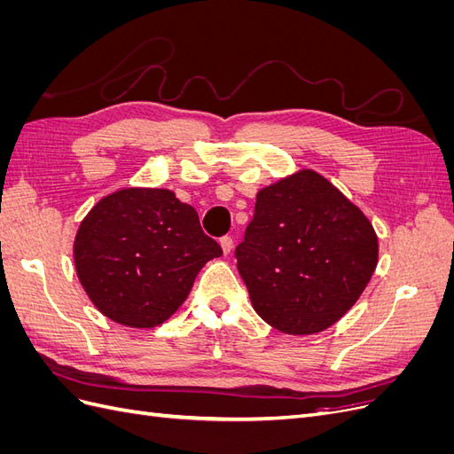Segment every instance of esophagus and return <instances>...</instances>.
I'll return each mask as SVG.
<instances>
[{
  "label": "esophagus",
  "instance_id": "34e87169",
  "mask_svg": "<svg viewBox=\"0 0 454 454\" xmlns=\"http://www.w3.org/2000/svg\"><path fill=\"white\" fill-rule=\"evenodd\" d=\"M219 244H222V250H223L225 255L231 254V250H232V239L231 237H223L222 240H219Z\"/></svg>",
  "mask_w": 454,
  "mask_h": 454
}]
</instances>
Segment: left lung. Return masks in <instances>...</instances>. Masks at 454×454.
<instances>
[{
    "mask_svg": "<svg viewBox=\"0 0 454 454\" xmlns=\"http://www.w3.org/2000/svg\"><path fill=\"white\" fill-rule=\"evenodd\" d=\"M235 255L261 318L278 332L310 335L360 299L377 267L379 239L358 206L305 168L259 191Z\"/></svg>",
    "mask_w": 454,
    "mask_h": 454,
    "instance_id": "left-lung-1",
    "label": "left lung"
}]
</instances>
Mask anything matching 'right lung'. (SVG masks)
<instances>
[{
  "label": "right lung",
  "mask_w": 454,
  "mask_h": 454,
  "mask_svg": "<svg viewBox=\"0 0 454 454\" xmlns=\"http://www.w3.org/2000/svg\"><path fill=\"white\" fill-rule=\"evenodd\" d=\"M193 206L170 189L125 187L100 199L81 222L77 278L104 316L155 327L182 307L199 270L222 255Z\"/></svg>",
  "instance_id": "right-lung-1"
}]
</instances>
